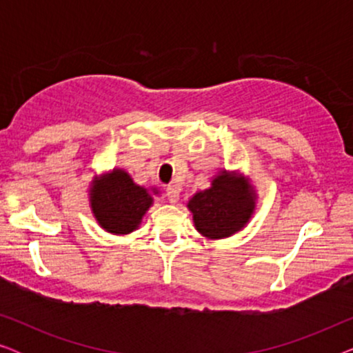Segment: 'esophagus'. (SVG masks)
I'll return each mask as SVG.
<instances>
[{"mask_svg": "<svg viewBox=\"0 0 353 353\" xmlns=\"http://www.w3.org/2000/svg\"><path fill=\"white\" fill-rule=\"evenodd\" d=\"M167 199L172 202V204H175V202L180 199V186L176 185H170L167 188Z\"/></svg>", "mask_w": 353, "mask_h": 353, "instance_id": "obj_1", "label": "esophagus"}]
</instances>
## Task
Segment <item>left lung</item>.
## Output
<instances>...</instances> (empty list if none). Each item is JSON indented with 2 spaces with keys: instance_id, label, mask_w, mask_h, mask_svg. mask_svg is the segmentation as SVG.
Wrapping results in <instances>:
<instances>
[{
  "instance_id": "left-lung-1",
  "label": "left lung",
  "mask_w": 353,
  "mask_h": 353,
  "mask_svg": "<svg viewBox=\"0 0 353 353\" xmlns=\"http://www.w3.org/2000/svg\"><path fill=\"white\" fill-rule=\"evenodd\" d=\"M259 194L249 176L239 170H220L207 190L188 201L196 230L207 239H225L239 233L257 209Z\"/></svg>"
}]
</instances>
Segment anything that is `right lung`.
Instances as JSON below:
<instances>
[{
  "mask_svg": "<svg viewBox=\"0 0 353 353\" xmlns=\"http://www.w3.org/2000/svg\"><path fill=\"white\" fill-rule=\"evenodd\" d=\"M161 196L156 186H139L123 168L94 175L88 188L91 214L104 231L125 236L139 228L146 212Z\"/></svg>",
  "mask_w": 353,
  "mask_h": 353,
  "instance_id": "1",
  "label": "right lung"
}]
</instances>
